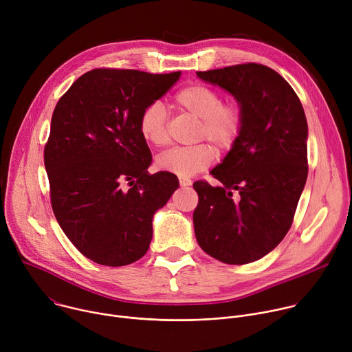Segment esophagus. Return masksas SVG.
Here are the masks:
<instances>
[{
    "label": "esophagus",
    "mask_w": 352,
    "mask_h": 352,
    "mask_svg": "<svg viewBox=\"0 0 352 352\" xmlns=\"http://www.w3.org/2000/svg\"><path fill=\"white\" fill-rule=\"evenodd\" d=\"M179 185L181 186H190L192 181L189 178H179Z\"/></svg>",
    "instance_id": "34e87169"
}]
</instances>
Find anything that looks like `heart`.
<instances>
[{"mask_svg": "<svg viewBox=\"0 0 352 352\" xmlns=\"http://www.w3.org/2000/svg\"><path fill=\"white\" fill-rule=\"evenodd\" d=\"M175 106L200 120L199 139H208L221 152L230 150L242 128V111L235 103H223L221 94L202 83L189 85L174 97ZM168 116L162 102L148 103L140 113L138 126L142 138L153 146L166 144ZM214 148L206 143L190 147H174L157 157L162 171L177 177H192L206 170L214 160Z\"/></svg>", "mask_w": 352, "mask_h": 352, "instance_id": "heart-1", "label": "heart"}]
</instances>
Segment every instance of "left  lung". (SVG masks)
Returning <instances> with one entry per match:
<instances>
[{
	"mask_svg": "<svg viewBox=\"0 0 352 352\" xmlns=\"http://www.w3.org/2000/svg\"><path fill=\"white\" fill-rule=\"evenodd\" d=\"M231 93L242 111L241 133L210 174L196 181L193 227L199 246L227 265L255 262L283 241L308 177V124L289 83L255 63L196 72Z\"/></svg>",
	"mask_w": 352,
	"mask_h": 352,
	"instance_id": "1",
	"label": "left lung"
}]
</instances>
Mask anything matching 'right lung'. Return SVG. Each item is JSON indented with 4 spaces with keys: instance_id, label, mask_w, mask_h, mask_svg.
Returning a JSON list of instances; mask_svg holds the SVG:
<instances>
[{
    "instance_id": "add662e5",
    "label": "right lung",
    "mask_w": 352,
    "mask_h": 352,
    "mask_svg": "<svg viewBox=\"0 0 352 352\" xmlns=\"http://www.w3.org/2000/svg\"><path fill=\"white\" fill-rule=\"evenodd\" d=\"M181 72L97 68L58 100L44 147L54 216L79 252L103 266L140 259L152 220L178 188L152 163L138 126L142 110L164 96Z\"/></svg>"
}]
</instances>
